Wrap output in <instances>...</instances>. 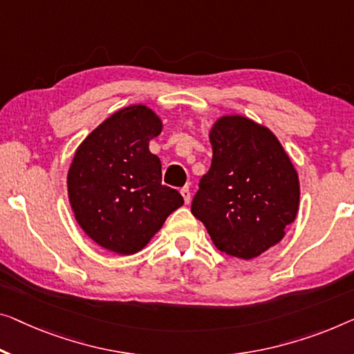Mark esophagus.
Listing matches in <instances>:
<instances>
[{
    "mask_svg": "<svg viewBox=\"0 0 354 354\" xmlns=\"http://www.w3.org/2000/svg\"><path fill=\"white\" fill-rule=\"evenodd\" d=\"M181 195L184 197V202L186 203L191 202V189H189V186H184L181 189Z\"/></svg>",
    "mask_w": 354,
    "mask_h": 354,
    "instance_id": "34e87169",
    "label": "esophagus"
}]
</instances>
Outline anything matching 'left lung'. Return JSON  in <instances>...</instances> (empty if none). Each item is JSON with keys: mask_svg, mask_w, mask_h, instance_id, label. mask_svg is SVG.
<instances>
[{"mask_svg": "<svg viewBox=\"0 0 354 354\" xmlns=\"http://www.w3.org/2000/svg\"><path fill=\"white\" fill-rule=\"evenodd\" d=\"M213 159L191 211L219 251L252 259L284 236L299 208V176L277 136L243 115L209 131Z\"/></svg>", "mask_w": 354, "mask_h": 354, "instance_id": "8db88e82", "label": "left lung"}]
</instances>
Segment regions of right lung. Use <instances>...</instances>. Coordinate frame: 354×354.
I'll list each match as a JSON object with an SVG mask.
<instances>
[{
  "label": "right lung",
  "mask_w": 354,
  "mask_h": 354,
  "mask_svg": "<svg viewBox=\"0 0 354 354\" xmlns=\"http://www.w3.org/2000/svg\"><path fill=\"white\" fill-rule=\"evenodd\" d=\"M162 122L143 104L118 111L77 147L68 171L76 221L102 248L135 254L184 200L162 184L159 157L149 141Z\"/></svg>",
  "instance_id": "1"
}]
</instances>
